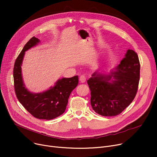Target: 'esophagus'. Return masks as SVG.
Segmentation results:
<instances>
[{"label": "esophagus", "mask_w": 157, "mask_h": 157, "mask_svg": "<svg viewBox=\"0 0 157 157\" xmlns=\"http://www.w3.org/2000/svg\"><path fill=\"white\" fill-rule=\"evenodd\" d=\"M79 81H80L81 83H85V82L86 81V77H85V76H83V75L79 77Z\"/></svg>", "instance_id": "1"}]
</instances>
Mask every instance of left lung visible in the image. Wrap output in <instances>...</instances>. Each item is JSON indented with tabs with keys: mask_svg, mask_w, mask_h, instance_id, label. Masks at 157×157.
Returning <instances> with one entry per match:
<instances>
[{
	"mask_svg": "<svg viewBox=\"0 0 157 157\" xmlns=\"http://www.w3.org/2000/svg\"><path fill=\"white\" fill-rule=\"evenodd\" d=\"M139 78V58L132 49H128L114 71L108 73L95 72L87 81L94 111L104 117L120 114L135 98Z\"/></svg>",
	"mask_w": 157,
	"mask_h": 157,
	"instance_id": "obj_1",
	"label": "left lung"
}]
</instances>
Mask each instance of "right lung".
I'll return each instance as SVG.
<instances>
[{"mask_svg":"<svg viewBox=\"0 0 157 157\" xmlns=\"http://www.w3.org/2000/svg\"><path fill=\"white\" fill-rule=\"evenodd\" d=\"M39 42V39L32 37L16 59L13 70L14 86L19 102L33 117L49 120L65 112L71 93L78 85V76L58 79L53 86L43 92L32 93L29 91L23 80L21 65L25 52Z\"/></svg>","mask_w":157,"mask_h":157,"instance_id":"right-lung-1","label":"right lung"}]
</instances>
